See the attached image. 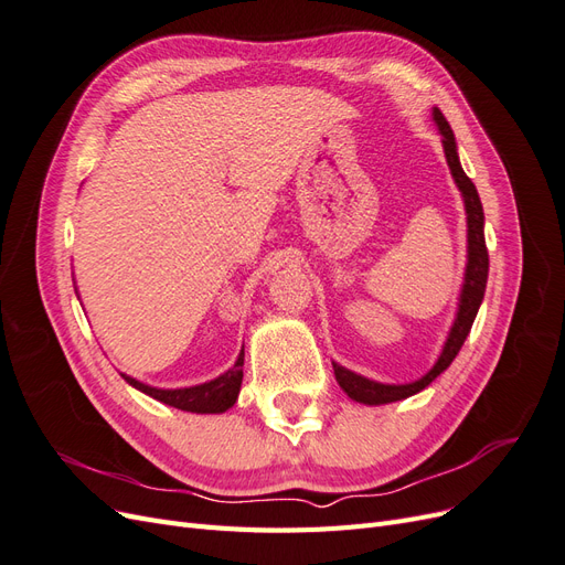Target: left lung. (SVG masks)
Segmentation results:
<instances>
[{
	"instance_id": "1",
	"label": "left lung",
	"mask_w": 565,
	"mask_h": 565,
	"mask_svg": "<svg viewBox=\"0 0 565 565\" xmlns=\"http://www.w3.org/2000/svg\"><path fill=\"white\" fill-rule=\"evenodd\" d=\"M431 117L438 127V134L443 136V150H446L450 174L459 188L461 200H465V212H467V268H465V280H461L459 299H457V313H455V320L450 324V332H448L446 341H443V349H440V355L436 358L434 367L415 382H407V384L374 382L344 365L332 363L339 386L344 388V393L351 401L363 403V405H386V403L409 398L429 386L440 372H446L450 367V363L455 361V355L459 353L461 344H465V339L469 337L471 324L476 320L478 309H481V301L486 295L488 249H486V235H483V224H486L483 204H481V198H478L476 185L465 174V169H461L455 134L448 125V119L443 117V113L438 108L431 110Z\"/></svg>"
}]
</instances>
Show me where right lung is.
I'll return each mask as SVG.
<instances>
[{"instance_id":"add662e5","label":"right lung","mask_w":565,"mask_h":565,"mask_svg":"<svg viewBox=\"0 0 565 565\" xmlns=\"http://www.w3.org/2000/svg\"><path fill=\"white\" fill-rule=\"evenodd\" d=\"M75 292H77V287H75ZM243 365H245V347L241 349V353H237V361L224 374H218V377L195 384V386L158 388V386H150L139 380H134L125 372H122V380L129 386L146 393V396L156 398L164 405H172L177 409H185V413L218 415V413H226V409H231L237 401V393H241V386H243Z\"/></svg>"}]
</instances>
